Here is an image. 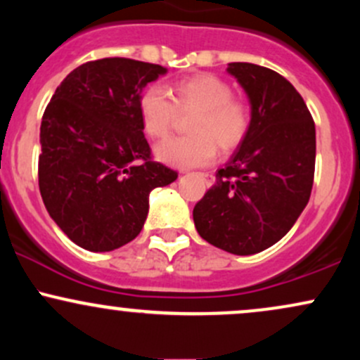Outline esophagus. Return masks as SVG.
Returning a JSON list of instances; mask_svg holds the SVG:
<instances>
[{
  "mask_svg": "<svg viewBox=\"0 0 360 360\" xmlns=\"http://www.w3.org/2000/svg\"><path fill=\"white\" fill-rule=\"evenodd\" d=\"M201 176L205 177L206 184H208V186H212L214 183V176L212 174V172H201Z\"/></svg>",
  "mask_w": 360,
  "mask_h": 360,
  "instance_id": "obj_1",
  "label": "esophagus"
}]
</instances>
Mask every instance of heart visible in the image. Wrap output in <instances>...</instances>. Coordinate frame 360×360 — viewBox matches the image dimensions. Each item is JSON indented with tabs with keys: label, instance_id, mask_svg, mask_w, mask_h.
<instances>
[{
	"label": "heart",
	"instance_id": "obj_1",
	"mask_svg": "<svg viewBox=\"0 0 360 360\" xmlns=\"http://www.w3.org/2000/svg\"><path fill=\"white\" fill-rule=\"evenodd\" d=\"M172 98L152 84L139 98V115L148 137L164 139L174 125L177 111H194L188 137L169 139L155 147V157L179 169L203 167L217 159V143L230 150L249 128V106L232 96V86L214 74H196L176 82Z\"/></svg>",
	"mask_w": 360,
	"mask_h": 360
}]
</instances>
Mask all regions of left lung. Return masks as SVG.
Returning a JSON list of instances; mask_svg holds the SVG:
<instances>
[{
	"mask_svg": "<svg viewBox=\"0 0 360 360\" xmlns=\"http://www.w3.org/2000/svg\"><path fill=\"white\" fill-rule=\"evenodd\" d=\"M250 123L217 183L193 210L201 238L235 255L269 249L308 205L315 176V123L295 86L272 69L230 62Z\"/></svg>",
	"mask_w": 360,
	"mask_h": 360,
	"instance_id": "obj_1",
	"label": "left lung"
}]
</instances>
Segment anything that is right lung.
Here are the masks:
<instances>
[{
    "label": "right lung",
    "instance_id": "1",
    "mask_svg": "<svg viewBox=\"0 0 360 360\" xmlns=\"http://www.w3.org/2000/svg\"><path fill=\"white\" fill-rule=\"evenodd\" d=\"M166 68L123 57L65 76L40 125L39 186L45 208L76 245L110 252L142 230L152 189L177 172L150 159L139 98Z\"/></svg>",
    "mask_w": 360,
    "mask_h": 360
}]
</instances>
